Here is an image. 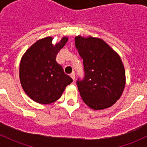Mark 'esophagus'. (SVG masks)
I'll return each instance as SVG.
<instances>
[{
  "label": "esophagus",
  "mask_w": 147,
  "mask_h": 147,
  "mask_svg": "<svg viewBox=\"0 0 147 147\" xmlns=\"http://www.w3.org/2000/svg\"><path fill=\"white\" fill-rule=\"evenodd\" d=\"M70 76H71V77L73 79V80L74 81V80H75V74H74V72L71 73V74H70Z\"/></svg>",
  "instance_id": "esophagus-1"
}]
</instances>
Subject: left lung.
<instances>
[{
    "mask_svg": "<svg viewBox=\"0 0 147 147\" xmlns=\"http://www.w3.org/2000/svg\"><path fill=\"white\" fill-rule=\"evenodd\" d=\"M75 45L85 71L83 80L76 82L82 98L93 110L111 107L120 98L126 84L121 57L103 40L91 36H76Z\"/></svg>",
    "mask_w": 147,
    "mask_h": 147,
    "instance_id": "8db88e82",
    "label": "left lung"
}]
</instances>
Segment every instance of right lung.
Instances as JSON below:
<instances>
[{
	"label": "right lung",
	"mask_w": 147,
	"mask_h": 147,
	"mask_svg": "<svg viewBox=\"0 0 147 147\" xmlns=\"http://www.w3.org/2000/svg\"><path fill=\"white\" fill-rule=\"evenodd\" d=\"M52 40L47 37L34 43L22 57L19 71L25 93L34 102L45 105L59 99L66 86L73 82L56 61L68 38L63 37L54 45Z\"/></svg>",
	"instance_id": "add662e5"
}]
</instances>
